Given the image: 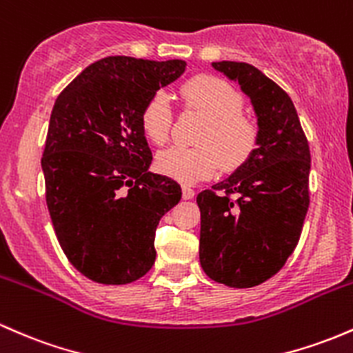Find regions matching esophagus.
Segmentation results:
<instances>
[{"label":"esophagus","instance_id":"obj_1","mask_svg":"<svg viewBox=\"0 0 353 353\" xmlns=\"http://www.w3.org/2000/svg\"><path fill=\"white\" fill-rule=\"evenodd\" d=\"M181 195H183L185 200H190L193 199V195H195V192H193V188L188 187V185H183V188H181Z\"/></svg>","mask_w":353,"mask_h":353}]
</instances>
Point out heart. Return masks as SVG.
I'll use <instances>...</instances> for the list:
<instances>
[{"instance_id":"obj_1","label":"heart","mask_w":353,"mask_h":353,"mask_svg":"<svg viewBox=\"0 0 353 353\" xmlns=\"http://www.w3.org/2000/svg\"><path fill=\"white\" fill-rule=\"evenodd\" d=\"M185 109L205 117L196 143L200 146H172L157 157V168L183 183L214 176L223 166L236 170L244 165L259 145V123L244 111V97L232 84L217 75L200 74L180 89ZM173 114L163 92H154L143 105L139 124L154 145H163L172 130Z\"/></svg>"}]
</instances>
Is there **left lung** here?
<instances>
[{"mask_svg": "<svg viewBox=\"0 0 353 353\" xmlns=\"http://www.w3.org/2000/svg\"><path fill=\"white\" fill-rule=\"evenodd\" d=\"M212 67L248 94L261 138L244 165L196 196L200 264L214 281L252 288L272 278L296 249L310 207L312 157L293 101L281 87L249 63L222 60Z\"/></svg>", "mask_w": 353, "mask_h": 353, "instance_id": "obj_1", "label": "left lung"}]
</instances>
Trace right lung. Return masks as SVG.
<instances>
[{
  "label": "right lung",
  "instance_id": "right-lung-1",
  "mask_svg": "<svg viewBox=\"0 0 353 353\" xmlns=\"http://www.w3.org/2000/svg\"><path fill=\"white\" fill-rule=\"evenodd\" d=\"M183 60L105 57L57 97L41 170L55 236L70 264L101 284H128L154 264L158 222L180 202L173 178L148 172L143 105L185 72Z\"/></svg>",
  "mask_w": 353,
  "mask_h": 353
}]
</instances>
